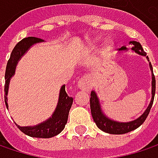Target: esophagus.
Here are the masks:
<instances>
[{
	"mask_svg": "<svg viewBox=\"0 0 158 158\" xmlns=\"http://www.w3.org/2000/svg\"><path fill=\"white\" fill-rule=\"evenodd\" d=\"M92 86V79L89 75H85L79 79L78 82V87L79 89L83 91H88L91 89Z\"/></svg>",
	"mask_w": 158,
	"mask_h": 158,
	"instance_id": "obj_1",
	"label": "esophagus"
}]
</instances>
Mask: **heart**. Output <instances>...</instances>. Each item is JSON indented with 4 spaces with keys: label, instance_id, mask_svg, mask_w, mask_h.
Returning <instances> with one entry per match:
<instances>
[{
    "label": "heart",
    "instance_id": "obj_1",
    "mask_svg": "<svg viewBox=\"0 0 158 158\" xmlns=\"http://www.w3.org/2000/svg\"><path fill=\"white\" fill-rule=\"evenodd\" d=\"M111 48V44H110V42H107L106 43V45H105V49H107V50H109Z\"/></svg>",
    "mask_w": 158,
    "mask_h": 158
}]
</instances>
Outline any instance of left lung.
<instances>
[{
  "instance_id": "1",
  "label": "left lung",
  "mask_w": 158,
  "mask_h": 158,
  "mask_svg": "<svg viewBox=\"0 0 158 158\" xmlns=\"http://www.w3.org/2000/svg\"><path fill=\"white\" fill-rule=\"evenodd\" d=\"M130 44L134 45V47L132 48V50H134L135 52H136L142 56H146V53L143 51L140 43H138L136 41H132V42H130ZM125 49H126L125 47H123V48H121L120 50H125ZM146 57L148 58V56H146ZM149 66H150V69L152 71V99H151L150 104L148 105L145 111L138 119H136L135 121H132L130 123H118L115 121H111L109 118L105 117L101 110L100 102H99L96 93L94 91H91L90 98H89L90 110H91L92 118H93L96 125L98 126V128H100L102 131H103L105 133L111 134V135H123V134L129 133V132L138 128L145 121L146 117L149 114V111L151 110V107L153 105L154 97H155V93H156V79H155V75L153 73V68H152L151 63H149Z\"/></svg>"
}]
</instances>
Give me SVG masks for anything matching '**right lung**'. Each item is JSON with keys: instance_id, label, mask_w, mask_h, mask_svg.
I'll return each instance as SVG.
<instances>
[{"instance_id": "obj_1", "label": "right lung", "mask_w": 158, "mask_h": 158, "mask_svg": "<svg viewBox=\"0 0 158 158\" xmlns=\"http://www.w3.org/2000/svg\"><path fill=\"white\" fill-rule=\"evenodd\" d=\"M43 39L34 37V36H29L26 38H23L21 40L15 48L12 51L11 56L8 60L7 66H6V70H5V84H4V101L6 107L8 106L7 104V92H8V86H9V81L12 76L15 74V67L18 60L20 57L27 51V49L30 48L32 45L37 43V42H42ZM73 102V98L68 96L66 90H65V86H62L59 93V100L58 103L56 106V109L55 110L52 118L48 119L43 123H40L36 126L34 127H21L17 125V127L25 135L32 136V137H38V138H50L53 137L59 133L62 132V130L65 128V125L68 122V117H69V112L71 108Z\"/></svg>"}]
</instances>
